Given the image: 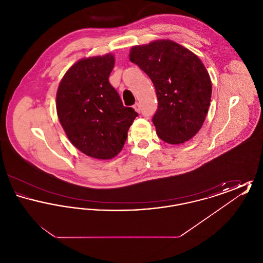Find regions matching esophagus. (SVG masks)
<instances>
[{
    "label": "esophagus",
    "mask_w": 263,
    "mask_h": 263,
    "mask_svg": "<svg viewBox=\"0 0 263 263\" xmlns=\"http://www.w3.org/2000/svg\"><path fill=\"white\" fill-rule=\"evenodd\" d=\"M133 107H134V109H135L137 112L141 111V105H140L139 102H136V103L133 105Z\"/></svg>",
    "instance_id": "1"
}]
</instances>
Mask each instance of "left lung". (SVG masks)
Returning a JSON list of instances; mask_svg holds the SVG:
<instances>
[{
  "mask_svg": "<svg viewBox=\"0 0 263 263\" xmlns=\"http://www.w3.org/2000/svg\"><path fill=\"white\" fill-rule=\"evenodd\" d=\"M130 60L156 88L158 109L152 120L158 136L176 145L196 135L212 95L211 80L200 59L172 40H157L133 47Z\"/></svg>",
  "mask_w": 263,
  "mask_h": 263,
  "instance_id": "left-lung-1",
  "label": "left lung"
}]
</instances>
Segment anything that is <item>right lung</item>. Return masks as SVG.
Returning a JSON list of instances; mask_svg holds the SVG:
<instances>
[{"label": "right lung", "mask_w": 263, "mask_h": 263, "mask_svg": "<svg viewBox=\"0 0 263 263\" xmlns=\"http://www.w3.org/2000/svg\"><path fill=\"white\" fill-rule=\"evenodd\" d=\"M111 54L74 64L59 85L57 114L71 143L88 157L109 160L122 150L138 113L124 106L108 78Z\"/></svg>", "instance_id": "add662e5"}]
</instances>
